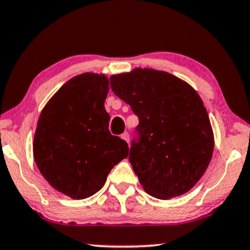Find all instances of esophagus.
<instances>
[{
	"label": "esophagus",
	"instance_id": "esophagus-1",
	"mask_svg": "<svg viewBox=\"0 0 250 250\" xmlns=\"http://www.w3.org/2000/svg\"><path fill=\"white\" fill-rule=\"evenodd\" d=\"M121 138L127 142V143H129V134H128V132H123V134L121 135Z\"/></svg>",
	"mask_w": 250,
	"mask_h": 250
}]
</instances>
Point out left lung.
I'll list each match as a JSON object with an SVG mask.
<instances>
[{
	"label": "left lung",
	"mask_w": 250,
	"mask_h": 250,
	"mask_svg": "<svg viewBox=\"0 0 250 250\" xmlns=\"http://www.w3.org/2000/svg\"><path fill=\"white\" fill-rule=\"evenodd\" d=\"M109 82L140 120L129 162L144 190L159 200L190 190L209 166L214 146L198 93L175 76L153 69L113 75Z\"/></svg>",
	"instance_id": "left-lung-1"
}]
</instances>
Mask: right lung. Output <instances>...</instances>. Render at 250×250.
<instances>
[{"label":"right lung","mask_w":250,"mask_h":250,"mask_svg":"<svg viewBox=\"0 0 250 250\" xmlns=\"http://www.w3.org/2000/svg\"><path fill=\"white\" fill-rule=\"evenodd\" d=\"M108 88L104 75L76 76L47 103L38 121V168L53 188L74 200L99 191L110 169L128 157L127 142L109 132Z\"/></svg>","instance_id":"obj_1"}]
</instances>
